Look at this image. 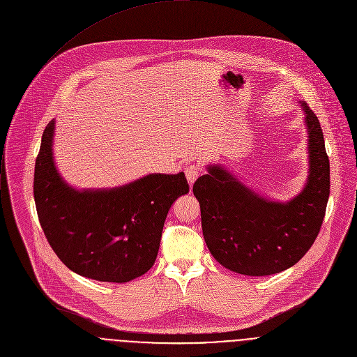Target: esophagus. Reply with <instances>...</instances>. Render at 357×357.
<instances>
[{
	"label": "esophagus",
	"instance_id": "34e87169",
	"mask_svg": "<svg viewBox=\"0 0 357 357\" xmlns=\"http://www.w3.org/2000/svg\"><path fill=\"white\" fill-rule=\"evenodd\" d=\"M185 175H186V179H188L189 185L192 186V185L196 182L197 176H199V167H196V165H189V167L185 169Z\"/></svg>",
	"mask_w": 357,
	"mask_h": 357
}]
</instances>
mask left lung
I'll return each instance as SVG.
<instances>
[{
  "instance_id": "8db88e82",
  "label": "left lung",
  "mask_w": 357,
  "mask_h": 357,
  "mask_svg": "<svg viewBox=\"0 0 357 357\" xmlns=\"http://www.w3.org/2000/svg\"><path fill=\"white\" fill-rule=\"evenodd\" d=\"M309 171L302 190L277 202L245 185L222 164H208L193 185L206 245L229 271L264 277L295 266L314 243L330 197V160L316 114L305 101Z\"/></svg>"
}]
</instances>
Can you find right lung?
I'll return each mask as SVG.
<instances>
[{
  "label": "right lung",
  "instance_id": "1",
  "mask_svg": "<svg viewBox=\"0 0 357 357\" xmlns=\"http://www.w3.org/2000/svg\"><path fill=\"white\" fill-rule=\"evenodd\" d=\"M55 119L41 137L34 202L44 235L73 273L101 282H129L154 264L167 214L189 193L183 172L149 174L116 188L76 189L54 160Z\"/></svg>",
  "mask_w": 357,
  "mask_h": 357
}]
</instances>
